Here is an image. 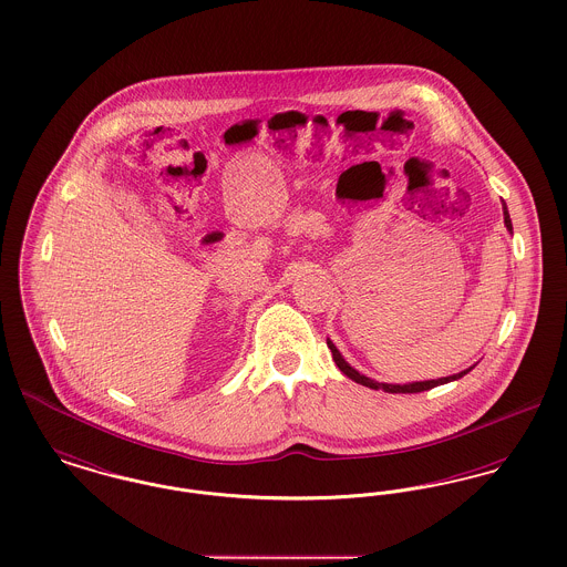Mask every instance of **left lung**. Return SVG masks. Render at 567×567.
<instances>
[{"label":"left lung","mask_w":567,"mask_h":567,"mask_svg":"<svg viewBox=\"0 0 567 567\" xmlns=\"http://www.w3.org/2000/svg\"><path fill=\"white\" fill-rule=\"evenodd\" d=\"M504 224H506L507 233L512 235V219H509L506 203H504ZM327 346L330 348V352H332V360H334V364L341 369V373H343V375H348V378H350V380H354L357 384L373 388V390H384V392H422V390H431V388L442 386V384H447V382L461 380L463 375H467V373L474 369V367H470V369H465V371H461V373H454V375H447V378H440V380L408 382V384H386V382H375V380H371V378H367V375L358 373L357 369H354V367H350V362H348L346 358L341 357V352L337 350V346H334L330 339H327Z\"/></svg>","instance_id":"8db88e82"}]
</instances>
